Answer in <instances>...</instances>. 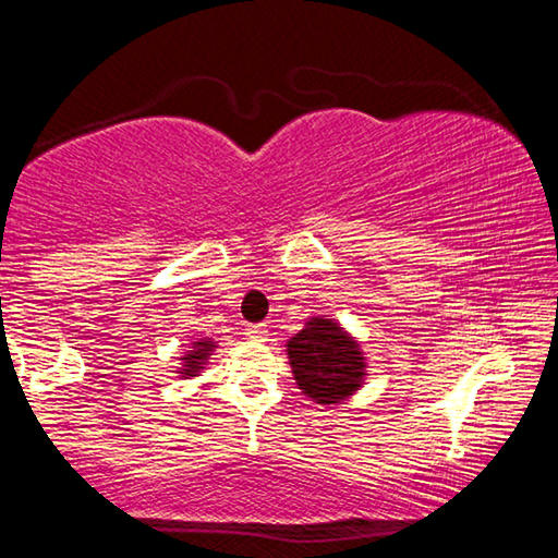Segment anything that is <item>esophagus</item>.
<instances>
[{"mask_svg": "<svg viewBox=\"0 0 558 558\" xmlns=\"http://www.w3.org/2000/svg\"><path fill=\"white\" fill-rule=\"evenodd\" d=\"M245 335H248L251 339H266L268 337V325L266 323L248 325V327H245Z\"/></svg>", "mask_w": 558, "mask_h": 558, "instance_id": "obj_1", "label": "esophagus"}]
</instances>
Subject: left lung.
Segmentation results:
<instances>
[{"label": "left lung", "mask_w": 558, "mask_h": 558, "mask_svg": "<svg viewBox=\"0 0 558 558\" xmlns=\"http://www.w3.org/2000/svg\"><path fill=\"white\" fill-rule=\"evenodd\" d=\"M288 359L302 393L317 403H339L364 381V354L332 319L313 317L288 342Z\"/></svg>", "instance_id": "left-lung-1"}]
</instances>
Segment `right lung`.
<instances>
[{
    "mask_svg": "<svg viewBox=\"0 0 558 558\" xmlns=\"http://www.w3.org/2000/svg\"><path fill=\"white\" fill-rule=\"evenodd\" d=\"M214 342H209V339H202V342H194V349L184 356V369L182 374L184 376H196V372L204 369L206 364V356H209L214 352Z\"/></svg>",
    "mask_w": 558,
    "mask_h": 558,
    "instance_id": "1",
    "label": "right lung"
}]
</instances>
